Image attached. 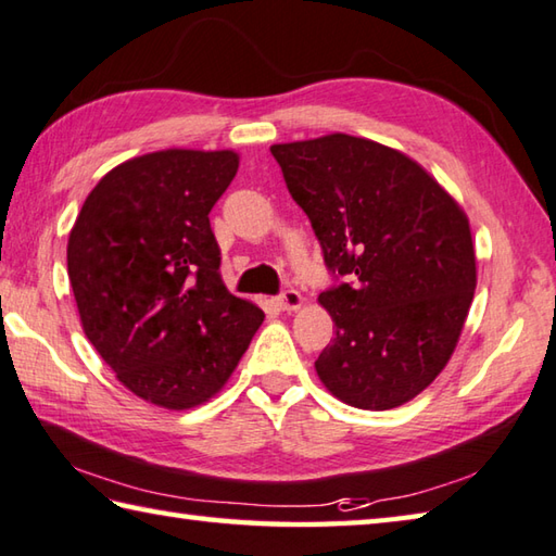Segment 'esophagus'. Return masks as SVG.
I'll return each mask as SVG.
<instances>
[{
    "instance_id": "34e87169",
    "label": "esophagus",
    "mask_w": 556,
    "mask_h": 556,
    "mask_svg": "<svg viewBox=\"0 0 556 556\" xmlns=\"http://www.w3.org/2000/svg\"><path fill=\"white\" fill-rule=\"evenodd\" d=\"M278 305L286 309V312H290V309H300L302 307V295L300 292L295 290V288H288V290H282L280 295H278Z\"/></svg>"
}]
</instances>
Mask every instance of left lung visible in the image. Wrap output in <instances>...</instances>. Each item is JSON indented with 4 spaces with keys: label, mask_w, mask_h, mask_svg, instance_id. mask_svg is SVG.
<instances>
[{
    "label": "left lung",
    "mask_w": 556,
    "mask_h": 556,
    "mask_svg": "<svg viewBox=\"0 0 556 556\" xmlns=\"http://www.w3.org/2000/svg\"><path fill=\"white\" fill-rule=\"evenodd\" d=\"M270 154L329 270L353 278L319 295L337 327L314 363L319 380L355 408L406 404L441 375L472 305L465 211L421 164L380 142L331 132Z\"/></svg>",
    "instance_id": "left-lung-1"
}]
</instances>
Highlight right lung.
<instances>
[{"mask_svg":"<svg viewBox=\"0 0 556 556\" xmlns=\"http://www.w3.org/2000/svg\"><path fill=\"white\" fill-rule=\"evenodd\" d=\"M239 169L232 150H160L111 169L67 242L81 329L115 377L154 406L223 390L264 321L219 276L211 211Z\"/></svg>","mask_w":556,"mask_h":556,"instance_id":"1","label":"right lung"}]
</instances>
